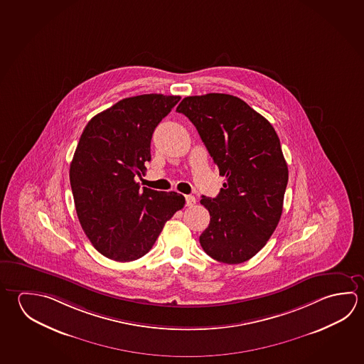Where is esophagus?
<instances>
[{"label":"esophagus","instance_id":"esophagus-1","mask_svg":"<svg viewBox=\"0 0 364 364\" xmlns=\"http://www.w3.org/2000/svg\"><path fill=\"white\" fill-rule=\"evenodd\" d=\"M196 198L193 197V196H185V204H186V207H193L194 204H196Z\"/></svg>","mask_w":364,"mask_h":364}]
</instances>
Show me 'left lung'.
<instances>
[{
  "label": "left lung",
  "mask_w": 364,
  "mask_h": 364,
  "mask_svg": "<svg viewBox=\"0 0 364 364\" xmlns=\"http://www.w3.org/2000/svg\"><path fill=\"white\" fill-rule=\"evenodd\" d=\"M184 114L226 178L216 198L202 197L210 212L199 236L204 252L228 264L248 261L274 234L282 213L289 171L274 127L237 97H185Z\"/></svg>",
  "instance_id": "obj_1"
}]
</instances>
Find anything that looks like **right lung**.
<instances>
[{
    "instance_id": "right-lung-1",
    "label": "right lung",
    "mask_w": 364,
    "mask_h": 364,
    "mask_svg": "<svg viewBox=\"0 0 364 364\" xmlns=\"http://www.w3.org/2000/svg\"><path fill=\"white\" fill-rule=\"evenodd\" d=\"M179 96L129 97L90 119L70 164V185L79 223L93 247L109 259L147 255L185 198L135 181L151 161L154 129Z\"/></svg>"
}]
</instances>
